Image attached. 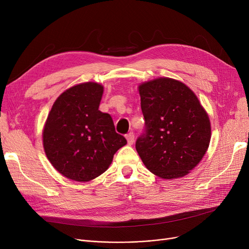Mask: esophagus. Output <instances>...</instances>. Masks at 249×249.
I'll list each match as a JSON object with an SVG mask.
<instances>
[{"label": "esophagus", "mask_w": 249, "mask_h": 249, "mask_svg": "<svg viewBox=\"0 0 249 249\" xmlns=\"http://www.w3.org/2000/svg\"><path fill=\"white\" fill-rule=\"evenodd\" d=\"M126 139H127L128 144H129V145H132L133 142H134V134H133V132L128 133V134L126 135Z\"/></svg>", "instance_id": "34e87169"}]
</instances>
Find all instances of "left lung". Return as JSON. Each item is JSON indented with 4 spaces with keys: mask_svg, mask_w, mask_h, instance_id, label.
Listing matches in <instances>:
<instances>
[{
    "mask_svg": "<svg viewBox=\"0 0 249 249\" xmlns=\"http://www.w3.org/2000/svg\"><path fill=\"white\" fill-rule=\"evenodd\" d=\"M145 130L136 140L143 163L171 179L189 174L203 159L211 139L210 119L185 84L160 77L139 86Z\"/></svg>",
    "mask_w": 249,
    "mask_h": 249,
    "instance_id": "8db88e82",
    "label": "left lung"
}]
</instances>
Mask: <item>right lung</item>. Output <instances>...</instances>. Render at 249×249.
<instances>
[{"label":"right lung","mask_w":249,"mask_h":249,"mask_svg":"<svg viewBox=\"0 0 249 249\" xmlns=\"http://www.w3.org/2000/svg\"><path fill=\"white\" fill-rule=\"evenodd\" d=\"M104 88L89 82L56 99L43 129V147L56 171L72 180L89 181L108 169L127 140L115 131L112 117L99 110Z\"/></svg>","instance_id":"obj_1"}]
</instances>
